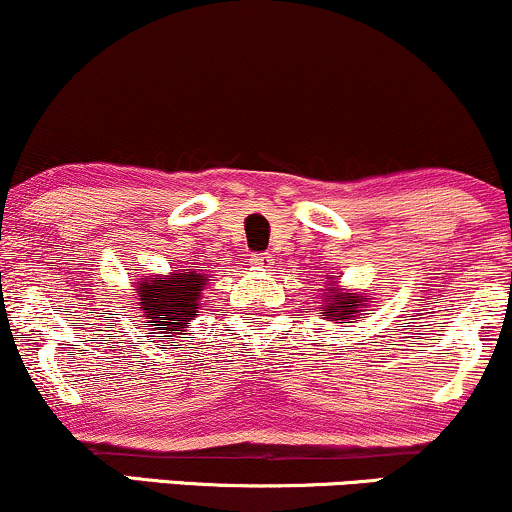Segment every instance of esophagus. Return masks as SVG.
Listing matches in <instances>:
<instances>
[{"mask_svg":"<svg viewBox=\"0 0 512 512\" xmlns=\"http://www.w3.org/2000/svg\"><path fill=\"white\" fill-rule=\"evenodd\" d=\"M250 264L255 269H262V272H269V269H272V264H274V260L269 255H252V260H250Z\"/></svg>","mask_w":512,"mask_h":512,"instance_id":"esophagus-1","label":"esophagus"}]
</instances>
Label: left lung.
<instances>
[{
    "mask_svg": "<svg viewBox=\"0 0 512 512\" xmlns=\"http://www.w3.org/2000/svg\"><path fill=\"white\" fill-rule=\"evenodd\" d=\"M330 284L325 286L322 293V315H327V320L334 325H344V322L358 320L361 315H366L368 305L373 303V298L363 296L361 291L342 289L339 281H334L332 276H327Z\"/></svg>",
    "mask_w": 512,
    "mask_h": 512,
    "instance_id": "8db88e82",
    "label": "left lung"
}]
</instances>
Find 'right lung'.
Here are the masks:
<instances>
[{
	"instance_id": "obj_1",
	"label": "right lung",
	"mask_w": 512,
	"mask_h": 512,
	"mask_svg": "<svg viewBox=\"0 0 512 512\" xmlns=\"http://www.w3.org/2000/svg\"><path fill=\"white\" fill-rule=\"evenodd\" d=\"M209 274L202 269H173L168 274L144 276L137 281L139 317L149 322L146 334L170 337V346H178L180 334H187V327L199 313V301L207 286Z\"/></svg>"
}]
</instances>
